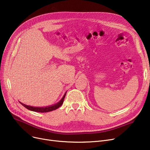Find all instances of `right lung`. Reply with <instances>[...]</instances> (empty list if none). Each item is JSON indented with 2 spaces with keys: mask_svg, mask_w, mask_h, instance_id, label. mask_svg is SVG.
I'll use <instances>...</instances> for the list:
<instances>
[{
  "mask_svg": "<svg viewBox=\"0 0 150 150\" xmlns=\"http://www.w3.org/2000/svg\"><path fill=\"white\" fill-rule=\"evenodd\" d=\"M66 92L64 93V95L63 96L62 98L59 101H58L57 103L51 105V106H45V107H35V106H28L27 105L23 104L21 102L19 101V103L22 105V106H24L25 108H26L27 109L30 110V111H35V112H50L52 111H54V110L58 109V108H59L62 104L63 103V101H64V99L65 98Z\"/></svg>",
  "mask_w": 150,
  "mask_h": 150,
  "instance_id": "right-lung-1",
  "label": "right lung"
}]
</instances>
